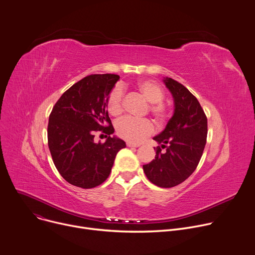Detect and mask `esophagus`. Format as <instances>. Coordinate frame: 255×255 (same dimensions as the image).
Wrapping results in <instances>:
<instances>
[{"label":"esophagus","mask_w":255,"mask_h":255,"mask_svg":"<svg viewBox=\"0 0 255 255\" xmlns=\"http://www.w3.org/2000/svg\"><path fill=\"white\" fill-rule=\"evenodd\" d=\"M128 147H138L139 146V144H135V143H131V142H127L126 143Z\"/></svg>","instance_id":"1"}]
</instances>
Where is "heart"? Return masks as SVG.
<instances>
[{
  "label": "heart",
  "mask_w": 255,
  "mask_h": 255,
  "mask_svg": "<svg viewBox=\"0 0 255 255\" xmlns=\"http://www.w3.org/2000/svg\"><path fill=\"white\" fill-rule=\"evenodd\" d=\"M138 92L149 103L148 112L158 124H163L169 118L168 107L161 102L165 98V92L157 83L151 80H141L136 84ZM107 109L112 116H119L123 112V89L121 86H115L108 96ZM116 133L122 139L139 143L144 138L153 132V125L147 119L123 118L116 123Z\"/></svg>",
  "instance_id": "obj_1"
}]
</instances>
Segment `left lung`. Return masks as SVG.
I'll return each mask as SVG.
<instances>
[{"label":"left lung","instance_id":"8db88e82","mask_svg":"<svg viewBox=\"0 0 255 255\" xmlns=\"http://www.w3.org/2000/svg\"><path fill=\"white\" fill-rule=\"evenodd\" d=\"M174 98L175 111L165 130L154 136L155 157L143 165L147 179L161 188L186 180L197 168L206 143L207 118L197 99L180 82L164 79ZM165 148V152L161 149Z\"/></svg>","mask_w":255,"mask_h":255}]
</instances>
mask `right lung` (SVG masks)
<instances>
[{
	"mask_svg": "<svg viewBox=\"0 0 255 255\" xmlns=\"http://www.w3.org/2000/svg\"><path fill=\"white\" fill-rule=\"evenodd\" d=\"M116 74H92L67 89L55 104L49 118L48 144L61 176L74 186L89 189L109 177L118 151L126 143L111 137L114 127L107 110V99ZM101 130L109 137L94 142Z\"/></svg>",
	"mask_w": 255,
	"mask_h": 255,
	"instance_id": "right-lung-1",
	"label": "right lung"
}]
</instances>
